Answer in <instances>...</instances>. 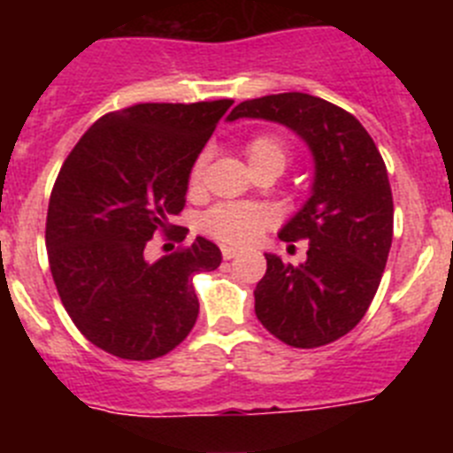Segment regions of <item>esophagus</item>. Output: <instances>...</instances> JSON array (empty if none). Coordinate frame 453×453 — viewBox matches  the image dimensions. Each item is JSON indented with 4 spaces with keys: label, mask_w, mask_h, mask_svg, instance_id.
Segmentation results:
<instances>
[{
    "label": "esophagus",
    "mask_w": 453,
    "mask_h": 453,
    "mask_svg": "<svg viewBox=\"0 0 453 453\" xmlns=\"http://www.w3.org/2000/svg\"><path fill=\"white\" fill-rule=\"evenodd\" d=\"M235 256H238V250H235V247H222L224 261H231V258H235Z\"/></svg>",
    "instance_id": "esophagus-1"
}]
</instances>
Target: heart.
I'll use <instances>...</instances> for the list:
<instances>
[{
    "instance_id": "heart-1",
    "label": "heart",
    "mask_w": 453,
    "mask_h": 453,
    "mask_svg": "<svg viewBox=\"0 0 453 453\" xmlns=\"http://www.w3.org/2000/svg\"><path fill=\"white\" fill-rule=\"evenodd\" d=\"M247 158H250V165L272 163V165L283 170L288 163V147L276 135H256V138L250 140V145H247ZM206 161L208 154L203 151L197 158V163L192 165V188L202 183ZM267 224H270V213H267L265 208L254 206V203H222V206H215L203 218V229L213 235V238L226 242V245H250V242H254L265 231Z\"/></svg>"
}]
</instances>
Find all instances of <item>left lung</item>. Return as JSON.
Masks as SVG:
<instances>
[{
  "label": "left lung",
  "mask_w": 453,
  "mask_h": 453,
  "mask_svg": "<svg viewBox=\"0 0 453 453\" xmlns=\"http://www.w3.org/2000/svg\"><path fill=\"white\" fill-rule=\"evenodd\" d=\"M240 118L283 124L313 156L311 195L279 231L286 242L308 240L306 261L265 254L256 318L290 347L329 345L361 322L381 283L392 245L386 163L354 115L306 92L242 102L226 119Z\"/></svg>",
  "instance_id": "1"
}]
</instances>
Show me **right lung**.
Wrapping results in <instances>:
<instances>
[{"mask_svg":"<svg viewBox=\"0 0 453 453\" xmlns=\"http://www.w3.org/2000/svg\"><path fill=\"white\" fill-rule=\"evenodd\" d=\"M231 104L115 111L63 163L47 211V254L67 315L99 349L127 361L161 358L197 322L192 276L219 267V247L197 235L147 261L145 245L186 206L192 165Z\"/></svg>","mask_w":453,"mask_h":453,"instance_id":"right-lung-1","label":"right lung"}]
</instances>
